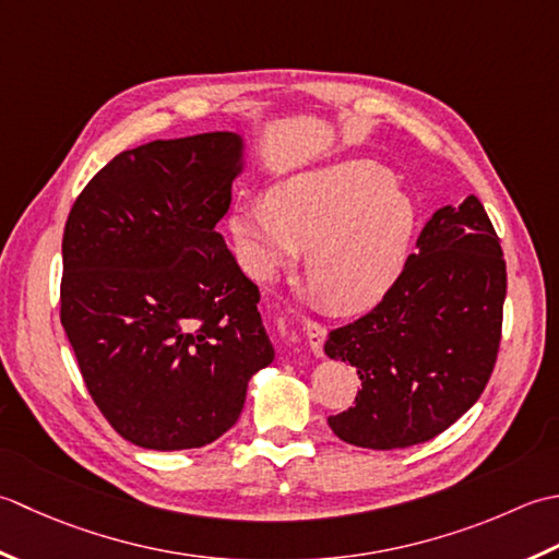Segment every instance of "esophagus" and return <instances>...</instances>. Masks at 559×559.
Returning <instances> with one entry per match:
<instances>
[{
    "mask_svg": "<svg viewBox=\"0 0 559 559\" xmlns=\"http://www.w3.org/2000/svg\"><path fill=\"white\" fill-rule=\"evenodd\" d=\"M304 333L306 337H309V345H311V352L316 357L323 355V343L328 337V328L321 325L318 321H306L304 323Z\"/></svg>",
    "mask_w": 559,
    "mask_h": 559,
    "instance_id": "obj_1",
    "label": "esophagus"
}]
</instances>
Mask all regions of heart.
Returning a JSON list of instances; mask_svg holds the SVG:
<instances>
[{"label": "heart", "instance_id": "obj_1", "mask_svg": "<svg viewBox=\"0 0 559 559\" xmlns=\"http://www.w3.org/2000/svg\"><path fill=\"white\" fill-rule=\"evenodd\" d=\"M417 224L415 204L389 168L349 158L282 180L267 200L238 202L229 234L243 267L270 280L306 250L313 299L355 316L373 309L401 277Z\"/></svg>", "mask_w": 559, "mask_h": 559}]
</instances>
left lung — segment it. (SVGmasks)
<instances>
[{
    "label": "left lung",
    "mask_w": 559,
    "mask_h": 559,
    "mask_svg": "<svg viewBox=\"0 0 559 559\" xmlns=\"http://www.w3.org/2000/svg\"><path fill=\"white\" fill-rule=\"evenodd\" d=\"M507 263L475 195L425 224L393 289L330 330L325 355L357 369L355 407L328 417L352 447L391 451L435 439L485 391L502 340Z\"/></svg>",
    "instance_id": "1"
}]
</instances>
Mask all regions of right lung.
<instances>
[{
    "mask_svg": "<svg viewBox=\"0 0 559 559\" xmlns=\"http://www.w3.org/2000/svg\"><path fill=\"white\" fill-rule=\"evenodd\" d=\"M236 132L156 140L112 158L62 236L60 321L100 413L154 451L236 425L275 359L260 292L216 231L246 168Z\"/></svg>",
    "mask_w": 559,
    "mask_h": 559,
    "instance_id": "1",
    "label": "right lung"
}]
</instances>
